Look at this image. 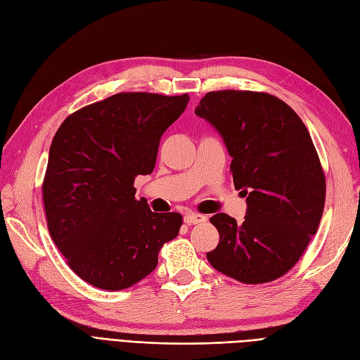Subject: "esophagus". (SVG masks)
I'll list each match as a JSON object with an SVG mask.
<instances>
[{
  "label": "esophagus",
  "mask_w": 360,
  "mask_h": 360,
  "mask_svg": "<svg viewBox=\"0 0 360 360\" xmlns=\"http://www.w3.org/2000/svg\"><path fill=\"white\" fill-rule=\"evenodd\" d=\"M207 221V216L204 214H198V213H189L184 216V222L188 225H195V224H201Z\"/></svg>",
  "instance_id": "esophagus-1"
}]
</instances>
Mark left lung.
I'll return each instance as SVG.
<instances>
[{
  "mask_svg": "<svg viewBox=\"0 0 360 360\" xmlns=\"http://www.w3.org/2000/svg\"><path fill=\"white\" fill-rule=\"evenodd\" d=\"M224 138L234 188L246 197L245 221L217 213L219 245L207 252L221 274L245 284L285 275L317 233L326 179L300 117L269 93H207L195 108Z\"/></svg>",
  "mask_w": 360,
  "mask_h": 360,
  "instance_id": "8db88e82",
  "label": "left lung"
}]
</instances>
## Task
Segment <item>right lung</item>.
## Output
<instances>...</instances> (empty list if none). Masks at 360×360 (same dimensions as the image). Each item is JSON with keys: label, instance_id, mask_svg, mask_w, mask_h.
I'll return each instance as SVG.
<instances>
[{"label": "right lung", "instance_id": "add662e5", "mask_svg": "<svg viewBox=\"0 0 360 360\" xmlns=\"http://www.w3.org/2000/svg\"><path fill=\"white\" fill-rule=\"evenodd\" d=\"M188 102V94L118 93L70 114L53 136L41 186L48 230L90 285L132 287L177 237L181 214L151 212L134 181L153 172L160 136Z\"/></svg>", "mask_w": 360, "mask_h": 360}]
</instances>
